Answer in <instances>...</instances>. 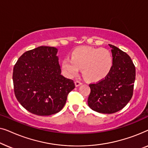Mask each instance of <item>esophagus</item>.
Returning a JSON list of instances; mask_svg holds the SVG:
<instances>
[{"label": "esophagus", "instance_id": "esophagus-1", "mask_svg": "<svg viewBox=\"0 0 148 148\" xmlns=\"http://www.w3.org/2000/svg\"><path fill=\"white\" fill-rule=\"evenodd\" d=\"M75 86L77 87V86H79L80 85H82V82H80V81H79V80H77V81H75Z\"/></svg>", "mask_w": 148, "mask_h": 148}]
</instances>
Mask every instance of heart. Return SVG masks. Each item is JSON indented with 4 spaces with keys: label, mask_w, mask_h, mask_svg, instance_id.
Listing matches in <instances>:
<instances>
[{
    "label": "heart",
    "mask_w": 148,
    "mask_h": 148,
    "mask_svg": "<svg viewBox=\"0 0 148 148\" xmlns=\"http://www.w3.org/2000/svg\"><path fill=\"white\" fill-rule=\"evenodd\" d=\"M112 65L113 57L108 49L88 46L75 50L71 58L65 57L62 61V71L68 77H74L82 68L85 77L92 82L105 77Z\"/></svg>",
    "instance_id": "1"
}]
</instances>
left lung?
I'll return each mask as SVG.
<instances>
[{
	"label": "left lung",
	"instance_id": "1",
	"mask_svg": "<svg viewBox=\"0 0 148 148\" xmlns=\"http://www.w3.org/2000/svg\"><path fill=\"white\" fill-rule=\"evenodd\" d=\"M112 48L113 65L102 79L90 84L88 106L93 110L112 114L123 109L133 96L135 66L130 56L116 46Z\"/></svg>",
	"mask_w": 148,
	"mask_h": 148
}]
</instances>
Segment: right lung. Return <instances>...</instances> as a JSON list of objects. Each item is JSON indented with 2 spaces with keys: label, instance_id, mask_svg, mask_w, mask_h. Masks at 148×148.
I'll use <instances>...</instances> for the list:
<instances>
[{
  "label": "right lung",
  "instance_id": "1",
  "mask_svg": "<svg viewBox=\"0 0 148 148\" xmlns=\"http://www.w3.org/2000/svg\"><path fill=\"white\" fill-rule=\"evenodd\" d=\"M57 49L40 46L24 52L13 67L16 98L32 114L48 116L62 110L75 88L73 80L61 75Z\"/></svg>",
  "mask_w": 148,
  "mask_h": 148
}]
</instances>
